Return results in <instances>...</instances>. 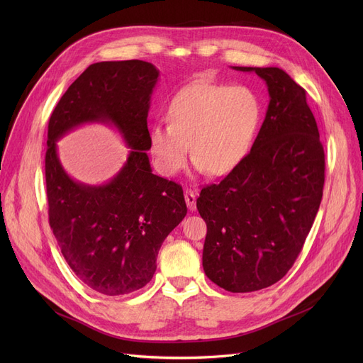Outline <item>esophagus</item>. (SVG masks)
Segmentation results:
<instances>
[{
  "label": "esophagus",
  "instance_id": "obj_1",
  "mask_svg": "<svg viewBox=\"0 0 363 363\" xmlns=\"http://www.w3.org/2000/svg\"><path fill=\"white\" fill-rule=\"evenodd\" d=\"M185 203H186L188 211L191 212L196 211V194L193 189H185Z\"/></svg>",
  "mask_w": 363,
  "mask_h": 363
}]
</instances>
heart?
I'll list each match as a JSON object with an SVG mask.
<instances>
[{
	"instance_id": "1",
	"label": "heart",
	"mask_w": 363,
	"mask_h": 363,
	"mask_svg": "<svg viewBox=\"0 0 363 363\" xmlns=\"http://www.w3.org/2000/svg\"><path fill=\"white\" fill-rule=\"evenodd\" d=\"M263 107L247 86L194 82L169 103V123L152 125L148 148L155 167L174 177L188 155L199 172L230 174L249 155L262 122Z\"/></svg>"
}]
</instances>
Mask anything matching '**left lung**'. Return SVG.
<instances>
[{
  "mask_svg": "<svg viewBox=\"0 0 363 363\" xmlns=\"http://www.w3.org/2000/svg\"><path fill=\"white\" fill-rule=\"evenodd\" d=\"M266 82L269 104L245 159L220 184L201 189L207 223L203 269L231 293H252L290 271L313 225L325 155L306 91L279 67H242Z\"/></svg>",
  "mask_w": 363,
  "mask_h": 363,
  "instance_id": "1",
  "label": "left lung"
}]
</instances>
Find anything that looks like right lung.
Listing matches in <instances>:
<instances>
[{"mask_svg":"<svg viewBox=\"0 0 363 363\" xmlns=\"http://www.w3.org/2000/svg\"><path fill=\"white\" fill-rule=\"evenodd\" d=\"M160 72L148 62H100L63 94L48 122L45 184L48 216L60 250L86 287L129 294L151 281L164 238L186 215L181 185L152 174L147 116ZM116 128L131 150L110 182L73 180L56 141L82 124Z\"/></svg>","mask_w":363,"mask_h":363,"instance_id":"1","label":"right lung"}]
</instances>
